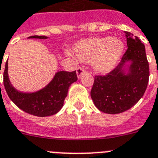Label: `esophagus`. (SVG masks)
I'll list each match as a JSON object with an SVG mask.
<instances>
[{
  "instance_id": "obj_1",
  "label": "esophagus",
  "mask_w": 158,
  "mask_h": 158,
  "mask_svg": "<svg viewBox=\"0 0 158 158\" xmlns=\"http://www.w3.org/2000/svg\"><path fill=\"white\" fill-rule=\"evenodd\" d=\"M84 69H82V68H78L77 69H76V73H77V76L79 79H80L81 76L82 75V73L84 72Z\"/></svg>"
}]
</instances>
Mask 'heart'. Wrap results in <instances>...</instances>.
Instances as JSON below:
<instances>
[{
    "mask_svg": "<svg viewBox=\"0 0 158 158\" xmlns=\"http://www.w3.org/2000/svg\"><path fill=\"white\" fill-rule=\"evenodd\" d=\"M125 45L119 38H86L75 45L76 57L81 61L91 62L92 69L98 74H107L116 67L124 52Z\"/></svg>",
    "mask_w": 158,
    "mask_h": 158,
    "instance_id": "b5f03b06",
    "label": "heart"
}]
</instances>
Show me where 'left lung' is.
Here are the masks:
<instances>
[{
	"label": "left lung",
	"instance_id": "1",
	"mask_svg": "<svg viewBox=\"0 0 158 158\" xmlns=\"http://www.w3.org/2000/svg\"><path fill=\"white\" fill-rule=\"evenodd\" d=\"M127 49L121 62L106 76H95L90 96L94 106L108 114L128 110L143 98L150 70L145 45L136 36L124 31Z\"/></svg>",
	"mask_w": 158,
	"mask_h": 158
}]
</instances>
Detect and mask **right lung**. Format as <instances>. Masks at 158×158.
I'll list each match as a JSON object with an SVG mask.
<instances>
[{"label": "right lung", "instance_id": "right-lung-1", "mask_svg": "<svg viewBox=\"0 0 158 158\" xmlns=\"http://www.w3.org/2000/svg\"><path fill=\"white\" fill-rule=\"evenodd\" d=\"M28 38L46 39L49 37L35 35ZM8 64L7 60L4 72V85L9 98L23 111L39 117L56 114L63 107L70 86L78 79L76 71H59L42 89L34 92H22L15 89L10 82Z\"/></svg>", "mask_w": 158, "mask_h": 158}]
</instances>
